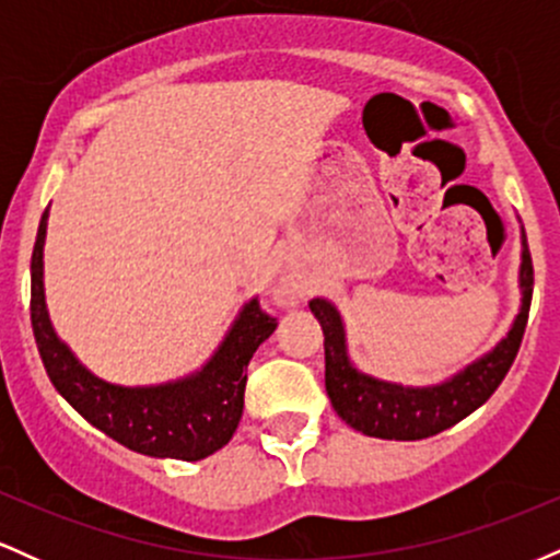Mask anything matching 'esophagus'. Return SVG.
Returning a JSON list of instances; mask_svg holds the SVG:
<instances>
[{
  "label": "esophagus",
  "mask_w": 560,
  "mask_h": 560,
  "mask_svg": "<svg viewBox=\"0 0 560 560\" xmlns=\"http://www.w3.org/2000/svg\"><path fill=\"white\" fill-rule=\"evenodd\" d=\"M298 300H300V294L294 292V289H281L279 292L281 305H298Z\"/></svg>",
  "instance_id": "obj_1"
}]
</instances>
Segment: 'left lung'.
I'll return each mask as SVG.
<instances>
[{
  "label": "left lung",
  "instance_id": "1",
  "mask_svg": "<svg viewBox=\"0 0 560 560\" xmlns=\"http://www.w3.org/2000/svg\"><path fill=\"white\" fill-rule=\"evenodd\" d=\"M518 287H522V307L508 334L490 352L468 363L464 371L432 387H405V384L384 382L363 371H358L347 355L345 324L337 307L329 300H311L313 316L324 329L326 350V392L345 423L355 432H363L378 440H427L445 429L455 427L471 416L479 405L490 400L500 387L508 369L516 361L522 347L532 305V287H535V268H532L529 244L522 229V268H518Z\"/></svg>",
  "mask_w": 560,
  "mask_h": 560
}]
</instances>
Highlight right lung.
I'll use <instances>...</instances> for the list:
<instances>
[{
	"mask_svg": "<svg viewBox=\"0 0 560 560\" xmlns=\"http://www.w3.org/2000/svg\"><path fill=\"white\" fill-rule=\"evenodd\" d=\"M44 236L38 223L31 255V326L49 382L92 427L133 453L152 458L202 460L221 450L240 427L247 365L271 337L276 318L249 300L223 342L195 374L155 387H120L94 376L55 334L44 300Z\"/></svg>",
	"mask_w": 560,
	"mask_h": 560,
	"instance_id": "add662e5",
	"label": "right lung"
}]
</instances>
